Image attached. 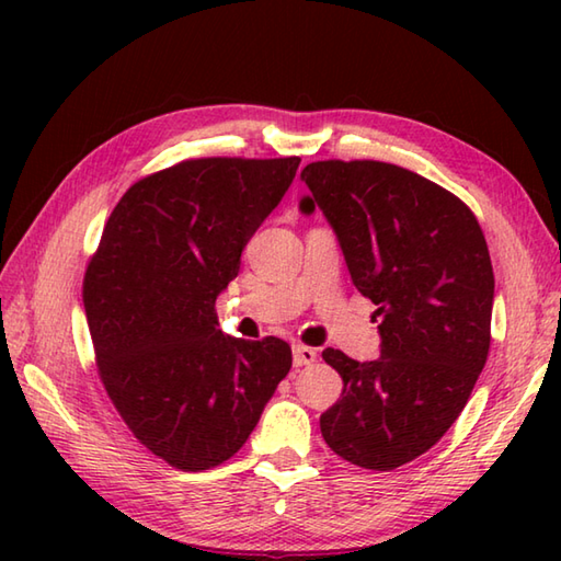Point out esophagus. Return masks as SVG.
Here are the masks:
<instances>
[{"label":"esophagus","mask_w":561,"mask_h":561,"mask_svg":"<svg viewBox=\"0 0 561 561\" xmlns=\"http://www.w3.org/2000/svg\"><path fill=\"white\" fill-rule=\"evenodd\" d=\"M318 359V352L306 344H294V366H311Z\"/></svg>","instance_id":"1"}]
</instances>
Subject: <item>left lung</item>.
<instances>
[{
  "mask_svg": "<svg viewBox=\"0 0 561 561\" xmlns=\"http://www.w3.org/2000/svg\"><path fill=\"white\" fill-rule=\"evenodd\" d=\"M301 211L325 214L354 287L380 316V356L328 347L342 398L320 414L340 458L396 470L458 420L478 383L494 304V272L470 207L440 185L383 161H316L301 171Z\"/></svg>",
  "mask_w": 561,
  "mask_h": 561,
  "instance_id": "8db88e82",
  "label": "left lung"
}]
</instances>
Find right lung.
Returning a JSON list of instances; mask_svg holds the SVG:
<instances>
[{
    "mask_svg": "<svg viewBox=\"0 0 561 561\" xmlns=\"http://www.w3.org/2000/svg\"><path fill=\"white\" fill-rule=\"evenodd\" d=\"M299 163L214 157L141 178L83 274L105 392L139 444L178 470H209L241 450L291 368L279 337L224 335L214 304Z\"/></svg>",
    "mask_w": 561,
    "mask_h": 561,
    "instance_id": "right-lung-1",
    "label": "right lung"
}]
</instances>
